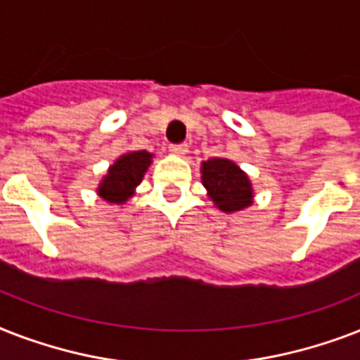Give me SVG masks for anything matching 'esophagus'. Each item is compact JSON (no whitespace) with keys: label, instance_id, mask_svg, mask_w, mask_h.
<instances>
[{"label":"esophagus","instance_id":"obj_1","mask_svg":"<svg viewBox=\"0 0 360 360\" xmlns=\"http://www.w3.org/2000/svg\"><path fill=\"white\" fill-rule=\"evenodd\" d=\"M169 151L174 153V155H179V157H185L186 153H188V146L186 143H174V146H169Z\"/></svg>","mask_w":360,"mask_h":360}]
</instances>
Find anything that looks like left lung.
Wrapping results in <instances>:
<instances>
[{
  "instance_id": "left-lung-1",
  "label": "left lung",
  "mask_w": 360,
  "mask_h": 360,
  "mask_svg": "<svg viewBox=\"0 0 360 360\" xmlns=\"http://www.w3.org/2000/svg\"><path fill=\"white\" fill-rule=\"evenodd\" d=\"M202 183L214 205L224 213H236L252 205L254 192L248 175L228 158L202 162Z\"/></svg>"
}]
</instances>
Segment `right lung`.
Instances as JSON below:
<instances>
[{"label": "right lung", "instance_id": "add662e5", "mask_svg": "<svg viewBox=\"0 0 360 360\" xmlns=\"http://www.w3.org/2000/svg\"><path fill=\"white\" fill-rule=\"evenodd\" d=\"M151 158L153 155L147 151H132L121 155L101 181L97 191L98 196L115 205L127 202L134 194L136 186L143 179V174L151 164Z\"/></svg>", "mask_w": 360, "mask_h": 360}]
</instances>
